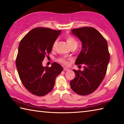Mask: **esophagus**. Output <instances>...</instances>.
Wrapping results in <instances>:
<instances>
[{
    "instance_id": "obj_1",
    "label": "esophagus",
    "mask_w": 124,
    "mask_h": 124,
    "mask_svg": "<svg viewBox=\"0 0 124 124\" xmlns=\"http://www.w3.org/2000/svg\"><path fill=\"white\" fill-rule=\"evenodd\" d=\"M64 71H69V69L68 68H64Z\"/></svg>"
}]
</instances>
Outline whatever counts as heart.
Instances as JSON below:
<instances>
[{
  "label": "heart",
  "mask_w": 124,
  "mask_h": 124,
  "mask_svg": "<svg viewBox=\"0 0 124 124\" xmlns=\"http://www.w3.org/2000/svg\"><path fill=\"white\" fill-rule=\"evenodd\" d=\"M65 40H66V43H67V44H68V45H69V46L70 47L72 46H73V45L78 44L77 40H76L74 39L73 37H71V36H67V37H66ZM56 41H55V42L54 43V44H53V49H55V46H56ZM59 62H60L61 63H62L64 64H66V63H67L66 60L62 58L59 59Z\"/></svg>",
  "instance_id": "1"
}]
</instances>
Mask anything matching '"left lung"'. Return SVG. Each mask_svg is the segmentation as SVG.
<instances>
[{"label": "left lung", "mask_w": 124, "mask_h": 124, "mask_svg": "<svg viewBox=\"0 0 124 124\" xmlns=\"http://www.w3.org/2000/svg\"><path fill=\"white\" fill-rule=\"evenodd\" d=\"M71 33L82 43L75 64L84 66L83 71L73 70L75 77L70 82V87L78 94L87 95L98 89L106 75L110 61L108 43L94 28L74 29Z\"/></svg>", "instance_id": "1"}]
</instances>
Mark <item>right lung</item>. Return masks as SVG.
<instances>
[{"label": "right lung", "instance_id": "add662e5", "mask_svg": "<svg viewBox=\"0 0 124 124\" xmlns=\"http://www.w3.org/2000/svg\"><path fill=\"white\" fill-rule=\"evenodd\" d=\"M61 30L36 28L23 38L19 45L16 66L23 84L34 95L42 96L53 90L55 79L62 71L54 62L51 67H44L43 61L50 53Z\"/></svg>", "mask_w": 124, "mask_h": 124}]
</instances>
